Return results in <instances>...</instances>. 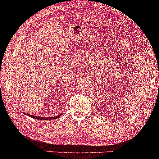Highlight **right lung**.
<instances>
[{
    "mask_svg": "<svg viewBox=\"0 0 159 159\" xmlns=\"http://www.w3.org/2000/svg\"><path fill=\"white\" fill-rule=\"evenodd\" d=\"M25 114V113H24ZM25 115H26L27 116H30V117H31L32 118H34V119H37V120H56L58 119V118H59L62 115V114H60V115H58L57 116H54V117H39V116H35V115H28V114H26L25 113Z\"/></svg>",
    "mask_w": 159,
    "mask_h": 159,
    "instance_id": "obj_1",
    "label": "right lung"
}]
</instances>
